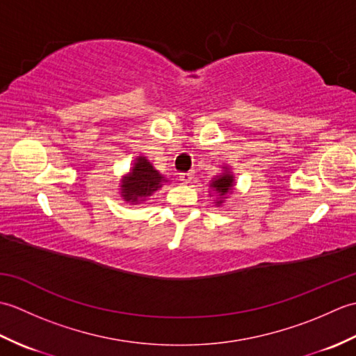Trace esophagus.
<instances>
[{
  "label": "esophagus",
  "instance_id": "1",
  "mask_svg": "<svg viewBox=\"0 0 356 356\" xmlns=\"http://www.w3.org/2000/svg\"><path fill=\"white\" fill-rule=\"evenodd\" d=\"M193 176H194V174H193L191 171H188V172H180L179 179L182 180L184 184H190V182H191V179H193Z\"/></svg>",
  "mask_w": 356,
  "mask_h": 356
}]
</instances>
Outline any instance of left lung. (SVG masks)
<instances>
[{
    "instance_id": "obj_1",
    "label": "left lung",
    "mask_w": 356,
    "mask_h": 356,
    "mask_svg": "<svg viewBox=\"0 0 356 356\" xmlns=\"http://www.w3.org/2000/svg\"><path fill=\"white\" fill-rule=\"evenodd\" d=\"M232 185H234V177L231 176V174H225V176H220L218 179L213 180V185L211 186H213L220 195H225L226 193L231 191ZM220 203H222V200L217 202V205H220Z\"/></svg>"
}]
</instances>
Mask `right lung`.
I'll use <instances>...</instances> for the list:
<instances>
[{
	"mask_svg": "<svg viewBox=\"0 0 356 356\" xmlns=\"http://www.w3.org/2000/svg\"><path fill=\"white\" fill-rule=\"evenodd\" d=\"M162 182L163 177L153 168V165L145 157H139L133 171L124 180L122 197L127 202H139V199L148 197L157 191V188L162 186Z\"/></svg>",
	"mask_w": 356,
	"mask_h": 356,
	"instance_id": "add662e5",
	"label": "right lung"
}]
</instances>
